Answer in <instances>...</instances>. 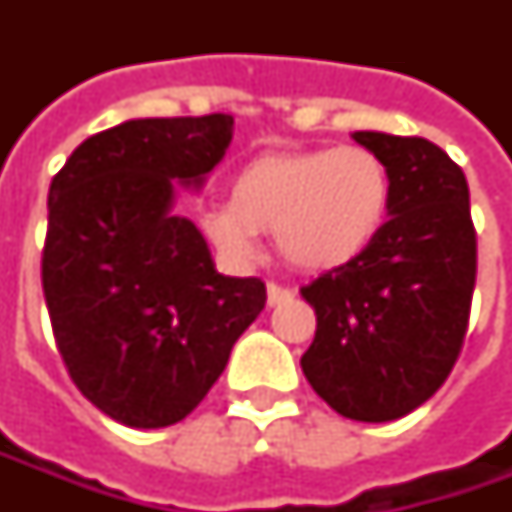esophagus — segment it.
<instances>
[{"instance_id":"1","label":"esophagus","mask_w":512,"mask_h":512,"mask_svg":"<svg viewBox=\"0 0 512 512\" xmlns=\"http://www.w3.org/2000/svg\"><path fill=\"white\" fill-rule=\"evenodd\" d=\"M293 299V290L290 287L276 285V282H267V305L276 307V305H287Z\"/></svg>"}]
</instances>
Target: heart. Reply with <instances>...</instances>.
I'll return each mask as SVG.
<instances>
[{"label":"heart","mask_w":512,"mask_h":512,"mask_svg":"<svg viewBox=\"0 0 512 512\" xmlns=\"http://www.w3.org/2000/svg\"><path fill=\"white\" fill-rule=\"evenodd\" d=\"M390 170L373 150L262 153L233 173L230 202L202 213L210 242L233 262L259 253V233H276L290 265L327 270L356 259L390 210Z\"/></svg>","instance_id":"heart-1"}]
</instances>
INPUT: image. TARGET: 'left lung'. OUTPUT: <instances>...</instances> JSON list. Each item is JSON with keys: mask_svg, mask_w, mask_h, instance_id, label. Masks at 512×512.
<instances>
[{"mask_svg": "<svg viewBox=\"0 0 512 512\" xmlns=\"http://www.w3.org/2000/svg\"><path fill=\"white\" fill-rule=\"evenodd\" d=\"M390 170V219L350 262L302 287L310 387L344 419L393 422L450 376L470 322L476 227L462 168L422 136L359 130Z\"/></svg>", "mask_w": 512, "mask_h": 512, "instance_id": "left-lung-1", "label": "left lung"}]
</instances>
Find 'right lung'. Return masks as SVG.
I'll return each mask as SVG.
<instances>
[{"label":"right lung","instance_id":"add662e5","mask_svg":"<svg viewBox=\"0 0 512 512\" xmlns=\"http://www.w3.org/2000/svg\"><path fill=\"white\" fill-rule=\"evenodd\" d=\"M233 139L230 113L130 119L70 153L50 182L42 290L73 384L128 427L185 419L267 302L262 279L216 273L173 216Z\"/></svg>","mask_w":512,"mask_h":512}]
</instances>
